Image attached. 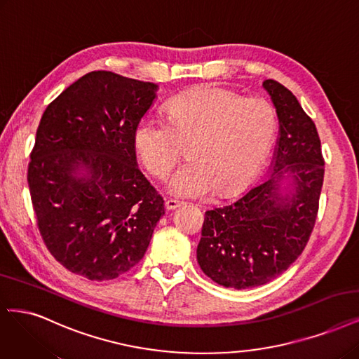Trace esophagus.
Returning a JSON list of instances; mask_svg holds the SVG:
<instances>
[{"label":"esophagus","instance_id":"1","mask_svg":"<svg viewBox=\"0 0 359 359\" xmlns=\"http://www.w3.org/2000/svg\"><path fill=\"white\" fill-rule=\"evenodd\" d=\"M178 206H181V202L175 201V199H166L165 201V208L168 211H172V209H177Z\"/></svg>","mask_w":359,"mask_h":359}]
</instances>
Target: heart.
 I'll use <instances>...</instances> for the list:
<instances>
[{
  "label": "heart",
  "mask_w": 359,
  "mask_h": 359,
  "mask_svg": "<svg viewBox=\"0 0 359 359\" xmlns=\"http://www.w3.org/2000/svg\"><path fill=\"white\" fill-rule=\"evenodd\" d=\"M276 111L263 97L202 88L174 97L166 118L144 116L133 132L142 166L163 178L187 147L189 160L168 190L182 199L242 191L262 169L276 135Z\"/></svg>",
  "instance_id": "b5f03b06"
}]
</instances>
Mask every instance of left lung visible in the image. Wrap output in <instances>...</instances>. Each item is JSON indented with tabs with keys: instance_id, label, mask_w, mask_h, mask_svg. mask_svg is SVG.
<instances>
[{
	"instance_id": "left-lung-1",
	"label": "left lung",
	"mask_w": 359,
	"mask_h": 359,
	"mask_svg": "<svg viewBox=\"0 0 359 359\" xmlns=\"http://www.w3.org/2000/svg\"><path fill=\"white\" fill-rule=\"evenodd\" d=\"M263 88L279 118L270 174L234 203L206 211L197 245L203 273L234 290L264 285L300 257L315 226L324 182L313 120L285 86L264 80Z\"/></svg>"
}]
</instances>
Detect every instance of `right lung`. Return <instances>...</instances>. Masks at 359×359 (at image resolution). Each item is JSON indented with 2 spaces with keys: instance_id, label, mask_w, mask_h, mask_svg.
<instances>
[{
  "instance_id": "1",
  "label": "right lung",
  "mask_w": 359,
  "mask_h": 359,
  "mask_svg": "<svg viewBox=\"0 0 359 359\" xmlns=\"http://www.w3.org/2000/svg\"><path fill=\"white\" fill-rule=\"evenodd\" d=\"M157 89L92 71L40 120L28 166L32 208L48 252L72 273L90 280L125 273L140 263L165 214L133 145Z\"/></svg>"
}]
</instances>
